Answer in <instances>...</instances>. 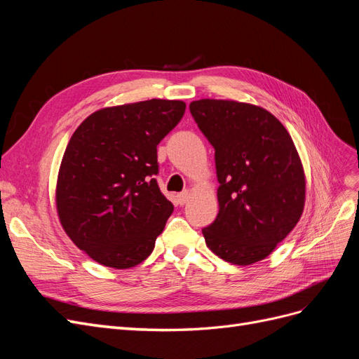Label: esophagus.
Segmentation results:
<instances>
[{
    "instance_id": "obj_1",
    "label": "esophagus",
    "mask_w": 359,
    "mask_h": 359,
    "mask_svg": "<svg viewBox=\"0 0 359 359\" xmlns=\"http://www.w3.org/2000/svg\"><path fill=\"white\" fill-rule=\"evenodd\" d=\"M190 199V191H182V193H180L178 196H177V202L180 203V205H184V203H187V201Z\"/></svg>"
}]
</instances>
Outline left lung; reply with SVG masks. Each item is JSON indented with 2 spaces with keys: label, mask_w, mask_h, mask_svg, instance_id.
<instances>
[{
  "label": "left lung",
  "mask_w": 359,
  "mask_h": 359,
  "mask_svg": "<svg viewBox=\"0 0 359 359\" xmlns=\"http://www.w3.org/2000/svg\"><path fill=\"white\" fill-rule=\"evenodd\" d=\"M201 132L215 149L219 214L203 227L214 255L252 265L274 252L299 222L306 173L285 126L256 104L202 99L190 103Z\"/></svg>",
  "instance_id": "1"
}]
</instances>
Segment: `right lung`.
Listing matches in <instances>:
<instances>
[{
  "label": "right lung",
  "instance_id": "add662e5",
  "mask_svg": "<svg viewBox=\"0 0 359 359\" xmlns=\"http://www.w3.org/2000/svg\"><path fill=\"white\" fill-rule=\"evenodd\" d=\"M184 112V102L161 99L103 107L70 137L57 178L58 219L100 265L132 268L154 250L173 211L154 178L157 145Z\"/></svg>",
  "mask_w": 359,
  "mask_h": 359
}]
</instances>
